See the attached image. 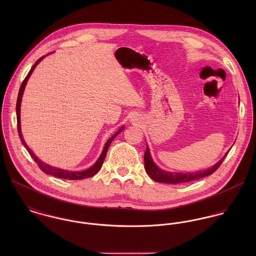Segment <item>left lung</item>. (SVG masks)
Segmentation results:
<instances>
[{
	"label": "left lung",
	"instance_id": "left-lung-1",
	"mask_svg": "<svg viewBox=\"0 0 256 256\" xmlns=\"http://www.w3.org/2000/svg\"><path fill=\"white\" fill-rule=\"evenodd\" d=\"M228 154H226L219 162L213 166L212 168L196 172H166L164 170H160L152 160L150 152V148L146 146L145 156H144V160H145V168H146V174L150 176V178L156 182L160 183H172V184H178V183H186L190 182H194L203 178H206L208 176H211L214 174L218 168L222 164V160Z\"/></svg>",
	"mask_w": 256,
	"mask_h": 256
}]
</instances>
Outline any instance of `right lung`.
Instances as JSON below:
<instances>
[{
    "instance_id": "add662e5",
    "label": "right lung",
    "mask_w": 256,
    "mask_h": 256,
    "mask_svg": "<svg viewBox=\"0 0 256 256\" xmlns=\"http://www.w3.org/2000/svg\"><path fill=\"white\" fill-rule=\"evenodd\" d=\"M45 56L39 58L36 62V64L32 66V68L30 69V71L28 74V76H26V78L24 80L22 86H20V92H18V100H16V121H18V136L20 138V141L22 143V145L26 146V148L28 150V152H30V154L32 156V158L34 160V162H36L37 166H39V168L45 172L46 174H50V176H56V178H64V180H84V178H92L96 174H98V172L102 168V164H104V160L106 158V152H108V150L110 148L111 142L113 141V139L123 130V127H121L111 138L110 140L106 142V146L104 148V150L100 154V156L98 158V160L96 162V164L90 166V168L86 170H82V172H70V170H61V168H57L55 166H51L43 162H41L36 156L34 154V152L28 146L26 143L24 142V137L22 135V129H20V104H22V94H24V88H26V82L28 80V78L30 76V74L32 73V71L36 69L37 64L44 58Z\"/></svg>"
}]
</instances>
